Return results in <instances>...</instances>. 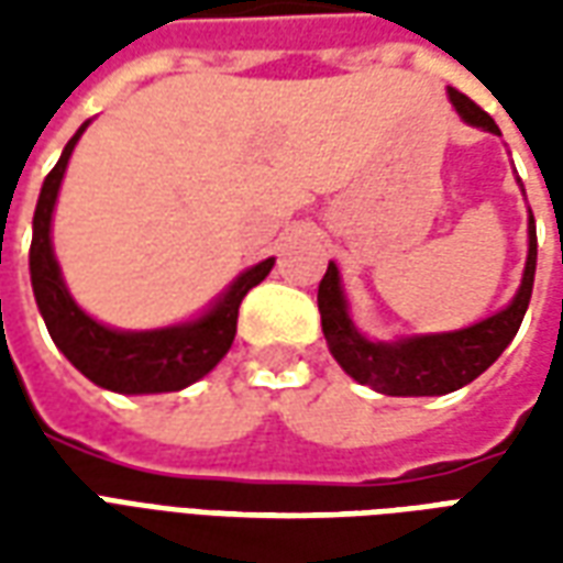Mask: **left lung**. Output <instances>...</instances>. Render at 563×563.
I'll return each mask as SVG.
<instances>
[{
    "label": "left lung",
    "mask_w": 563,
    "mask_h": 563,
    "mask_svg": "<svg viewBox=\"0 0 563 563\" xmlns=\"http://www.w3.org/2000/svg\"><path fill=\"white\" fill-rule=\"evenodd\" d=\"M449 102L455 104L464 123L500 135L495 120L464 92L449 87ZM533 271H537V225H533L531 213L528 217V262H525L521 286L516 298L500 313L476 322L471 329L419 334V338H401V341L386 343L367 341L365 334L355 329L338 265L329 262V271L319 283L317 295L322 334H325L338 365L362 386H371L383 395H398V398L446 395L488 371L497 362V355L504 353L509 341L516 338L525 310L531 305Z\"/></svg>",
    "instance_id": "8db88e82"
}]
</instances>
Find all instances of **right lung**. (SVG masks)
<instances>
[{
	"mask_svg": "<svg viewBox=\"0 0 563 563\" xmlns=\"http://www.w3.org/2000/svg\"><path fill=\"white\" fill-rule=\"evenodd\" d=\"M87 126L90 123H84L75 132V139L66 144L54 172L44 177L42 196L35 205L30 246L35 305L42 310L44 325L51 331L56 346L96 386L120 391V395H156V391L186 389L189 383H196L208 371H213L222 355L229 353L234 331H238V307L253 286L268 277L274 258H265L244 271L196 322L153 331H117L87 317L75 305V298L68 295L54 258V244H51V217H54L56 192L63 184L68 156Z\"/></svg>",
	"mask_w": 563,
	"mask_h": 563,
	"instance_id": "obj_1",
	"label": "right lung"
}]
</instances>
